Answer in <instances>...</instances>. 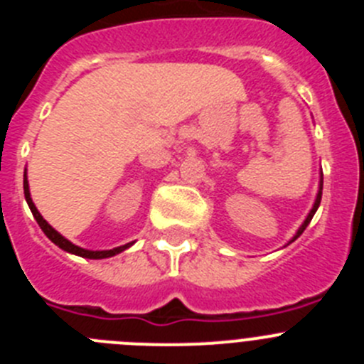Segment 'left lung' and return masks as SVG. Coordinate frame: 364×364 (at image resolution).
Wrapping results in <instances>:
<instances>
[{
	"label": "left lung",
	"instance_id": "8db88e82",
	"mask_svg": "<svg viewBox=\"0 0 364 364\" xmlns=\"http://www.w3.org/2000/svg\"><path fill=\"white\" fill-rule=\"evenodd\" d=\"M321 197H323V171H321V180H319V191H317V197H315V202H314V205H311L310 213H308V217L304 218V222H302V224H301V228H299V230H297V233L294 235V239H291L290 242H288V244H291V242H294V240L297 239V237H301V233H302V231L306 230V226H308V224H310V220H311V218H314L315 211H317V208H319V204H321Z\"/></svg>",
	"mask_w": 364,
	"mask_h": 364
}]
</instances>
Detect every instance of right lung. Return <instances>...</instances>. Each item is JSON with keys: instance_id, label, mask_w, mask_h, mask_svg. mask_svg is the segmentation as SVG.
Masks as SVG:
<instances>
[{"instance_id": "obj_1", "label": "right lung", "mask_w": 364, "mask_h": 364, "mask_svg": "<svg viewBox=\"0 0 364 364\" xmlns=\"http://www.w3.org/2000/svg\"><path fill=\"white\" fill-rule=\"evenodd\" d=\"M23 191H25V200H27L28 208H31V211H32V215H34V218H36V222L40 224L41 231H43V233L47 235V237H49V239L53 240V242L56 244L58 247H62L63 252L73 253V255L83 257V259H109V257H114V255H118V253L125 252L127 247H131L134 244V242H129V244H124V246L112 247V250H102V252H100V250L92 252V250H85V247L76 246V244L70 242L69 239H65L63 235L58 233V231L54 230L53 226H50L49 222L45 220V218L40 215V211H38V208L34 205V202H32V198H31V191H28L27 169H25V175H23Z\"/></svg>"}]
</instances>
